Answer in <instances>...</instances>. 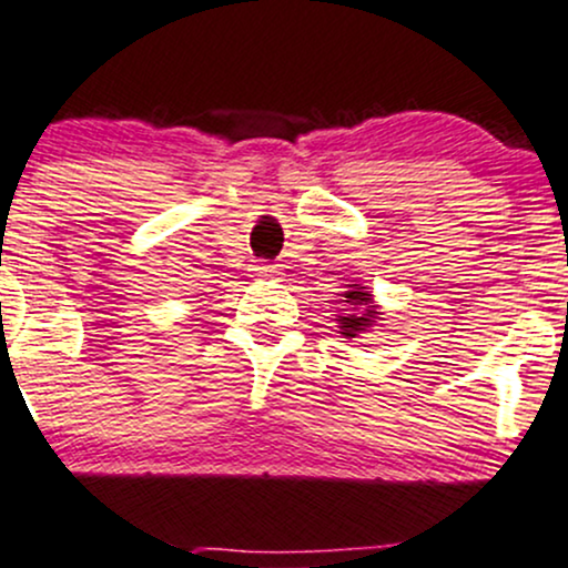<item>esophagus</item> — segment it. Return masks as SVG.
<instances>
[{
	"instance_id": "34e87169",
	"label": "esophagus",
	"mask_w": 568,
	"mask_h": 568,
	"mask_svg": "<svg viewBox=\"0 0 568 568\" xmlns=\"http://www.w3.org/2000/svg\"><path fill=\"white\" fill-rule=\"evenodd\" d=\"M280 270L274 264H255L253 266V277L258 280H270V277H277Z\"/></svg>"
}]
</instances>
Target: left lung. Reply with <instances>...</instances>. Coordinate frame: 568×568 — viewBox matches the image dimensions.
Segmentation results:
<instances>
[{
	"label": "left lung",
	"instance_id": "obj_1",
	"mask_svg": "<svg viewBox=\"0 0 568 568\" xmlns=\"http://www.w3.org/2000/svg\"><path fill=\"white\" fill-rule=\"evenodd\" d=\"M339 315L334 317L336 328H339L342 336L347 339H355L361 334L375 332L377 321H383V313H379V304L375 302V294L369 288H364L361 283L347 285V291L339 294Z\"/></svg>",
	"mask_w": 568,
	"mask_h": 568
}]
</instances>
